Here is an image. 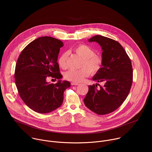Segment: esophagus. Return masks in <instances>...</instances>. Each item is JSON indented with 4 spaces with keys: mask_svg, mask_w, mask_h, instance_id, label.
I'll use <instances>...</instances> for the list:
<instances>
[{
    "mask_svg": "<svg viewBox=\"0 0 152 152\" xmlns=\"http://www.w3.org/2000/svg\"><path fill=\"white\" fill-rule=\"evenodd\" d=\"M79 83H76V82H72L71 85H78Z\"/></svg>",
    "mask_w": 152,
    "mask_h": 152,
    "instance_id": "34e87169",
    "label": "esophagus"
}]
</instances>
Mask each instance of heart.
<instances>
[{
  "instance_id": "1",
  "label": "heart",
  "mask_w": 152,
  "mask_h": 152,
  "mask_svg": "<svg viewBox=\"0 0 152 152\" xmlns=\"http://www.w3.org/2000/svg\"><path fill=\"white\" fill-rule=\"evenodd\" d=\"M73 50L83 59L80 65L82 68L77 70L71 69L66 72L64 74V77L67 80L80 82L91 73L96 74L100 70L103 64V59L100 56L96 55L93 49L87 45H79ZM67 57L68 53L64 52L58 59V64L62 69L67 68Z\"/></svg>"
}]
</instances>
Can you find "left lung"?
Returning a JSON list of instances; mask_svg holds the SVG:
<instances>
[{"instance_id": "1", "label": "left lung", "mask_w": 152, "mask_h": 152, "mask_svg": "<svg viewBox=\"0 0 152 152\" xmlns=\"http://www.w3.org/2000/svg\"><path fill=\"white\" fill-rule=\"evenodd\" d=\"M100 45L103 64L93 80L103 82V86L89 85L88 92L83 99L85 106L99 115L110 114L118 108L127 98L133 82L131 59L118 42L102 35L88 39Z\"/></svg>"}]
</instances>
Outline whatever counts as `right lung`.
Masks as SVG:
<instances>
[{
  "instance_id": "obj_1",
  "label": "right lung",
  "mask_w": 152,
  "mask_h": 152,
  "mask_svg": "<svg viewBox=\"0 0 152 152\" xmlns=\"http://www.w3.org/2000/svg\"><path fill=\"white\" fill-rule=\"evenodd\" d=\"M63 42L50 37L37 38L25 47L17 59L14 78L21 99L33 111L50 113L62 103L64 91L70 86L69 81L59 80L62 76L57 62ZM59 79L54 84L47 77Z\"/></svg>"
}]
</instances>
